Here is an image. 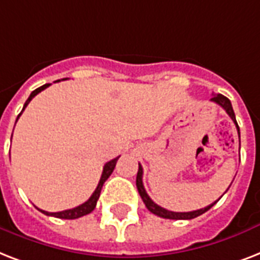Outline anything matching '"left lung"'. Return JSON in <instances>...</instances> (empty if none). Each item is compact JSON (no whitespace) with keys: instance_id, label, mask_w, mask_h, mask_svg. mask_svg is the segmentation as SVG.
Returning <instances> with one entry per match:
<instances>
[{"instance_id":"8db88e82","label":"left lung","mask_w":260,"mask_h":260,"mask_svg":"<svg viewBox=\"0 0 260 260\" xmlns=\"http://www.w3.org/2000/svg\"><path fill=\"white\" fill-rule=\"evenodd\" d=\"M212 102L217 103L218 106L224 108L226 114L231 116V119L235 122L236 124V128H237V133H239V138H240V128H239V124L236 122V116H235V112H233V108H232V104H231V100L228 98H225L224 94H214L212 99H210ZM142 174H144V170H142V167L141 164H138V172H137V188H138V192H140L141 198L144 201L145 206L148 207V210L153 214H156L158 217H162V218H170V220H191V218H195V217L201 216L203 213H206L209 209L212 206H214L217 203V199L216 202H213L212 205H209V206L203 207V209H199V210H194V212H183V213H179V212H170V210H167L164 207L158 206L157 203H154L150 199L148 194H146V191L144 188V183H142Z\"/></svg>"}]
</instances>
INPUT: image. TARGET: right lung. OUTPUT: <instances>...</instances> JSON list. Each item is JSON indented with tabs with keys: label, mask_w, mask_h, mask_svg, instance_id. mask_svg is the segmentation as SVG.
<instances>
[{
	"label": "right lung",
	"mask_w": 260,
	"mask_h": 260,
	"mask_svg": "<svg viewBox=\"0 0 260 260\" xmlns=\"http://www.w3.org/2000/svg\"><path fill=\"white\" fill-rule=\"evenodd\" d=\"M63 80H65V78H63ZM58 81H59V80H57L55 82H58ZM50 85H51V84H44V85L39 86L38 89H35L31 94H29V98L27 99V102H25V104H24L23 110H21V112H20L19 115H17V119H19L20 115L23 114V111L25 110V107H27L28 104H29V102H31L32 99L35 98L36 94L39 93V92H42L43 89L48 88ZM17 119H16V122H17ZM118 158L119 157L114 158V160L108 161L107 164L104 166V168H103L102 178H100V182H99L98 187H96V190L93 191V194L90 195V198L88 199L86 202H84L82 205H80V206H77V207L69 209V210H63V212L48 213V212H44V210H40L39 209L40 212L43 213V214H46V216H53V217H57V218H63V220H74V218H80V217L86 216V214H89L90 212H93V209L96 207V203H98L99 197H100V192H102L103 184H104V182H106V180L110 178V175L112 174V171H114V168H115V164H116V161H118Z\"/></svg>",
	"instance_id": "obj_1"
}]
</instances>
